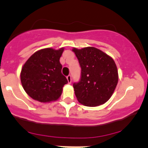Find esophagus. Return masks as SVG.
Instances as JSON below:
<instances>
[{
	"instance_id": "esophagus-1",
	"label": "esophagus",
	"mask_w": 148,
	"mask_h": 148,
	"mask_svg": "<svg viewBox=\"0 0 148 148\" xmlns=\"http://www.w3.org/2000/svg\"><path fill=\"white\" fill-rule=\"evenodd\" d=\"M66 79H67V80H68L69 84L71 83V75H68L66 77Z\"/></svg>"
}]
</instances>
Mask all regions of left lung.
I'll list each match as a JSON object with an SVG mask.
<instances>
[{
	"label": "left lung",
	"mask_w": 148,
	"mask_h": 148,
	"mask_svg": "<svg viewBox=\"0 0 148 148\" xmlns=\"http://www.w3.org/2000/svg\"><path fill=\"white\" fill-rule=\"evenodd\" d=\"M81 67V77L73 84L75 95L83 105L97 107L111 97L118 82L117 66L112 59L95 47L72 49Z\"/></svg>",
	"instance_id": "1"
}]
</instances>
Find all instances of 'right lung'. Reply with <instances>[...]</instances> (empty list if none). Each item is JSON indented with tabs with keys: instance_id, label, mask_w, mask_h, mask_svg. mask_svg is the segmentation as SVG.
Segmentation results:
<instances>
[{
	"instance_id": "obj_1",
	"label": "right lung",
	"mask_w": 148,
	"mask_h": 148,
	"mask_svg": "<svg viewBox=\"0 0 148 148\" xmlns=\"http://www.w3.org/2000/svg\"><path fill=\"white\" fill-rule=\"evenodd\" d=\"M64 48H47L35 52L22 67L21 81L26 93L41 102L55 101L60 97L64 85L68 83L62 74L59 59Z\"/></svg>"
}]
</instances>
